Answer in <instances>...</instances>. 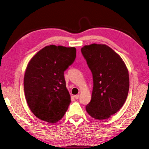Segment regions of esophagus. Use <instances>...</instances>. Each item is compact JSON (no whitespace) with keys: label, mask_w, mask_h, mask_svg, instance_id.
Instances as JSON below:
<instances>
[{"label":"esophagus","mask_w":149,"mask_h":149,"mask_svg":"<svg viewBox=\"0 0 149 149\" xmlns=\"http://www.w3.org/2000/svg\"><path fill=\"white\" fill-rule=\"evenodd\" d=\"M74 97L75 99H76V100H78V99L79 98V95H74Z\"/></svg>","instance_id":"obj_1"}]
</instances>
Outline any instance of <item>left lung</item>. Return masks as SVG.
<instances>
[{
  "mask_svg": "<svg viewBox=\"0 0 149 149\" xmlns=\"http://www.w3.org/2000/svg\"><path fill=\"white\" fill-rule=\"evenodd\" d=\"M81 52L93 80L91 100L86 111L95 119H107L122 108L127 98L128 69L122 58L104 44L85 45Z\"/></svg>",
  "mask_w": 149,
  "mask_h": 149,
  "instance_id": "1",
  "label": "left lung"
}]
</instances>
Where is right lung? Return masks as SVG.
<instances>
[{"label":"right lung","instance_id":"add662e5","mask_svg":"<svg viewBox=\"0 0 149 149\" xmlns=\"http://www.w3.org/2000/svg\"><path fill=\"white\" fill-rule=\"evenodd\" d=\"M76 58L75 47L51 45L37 52L27 64L24 77L26 100L39 119L56 123L70 103L64 72Z\"/></svg>","mask_w":149,"mask_h":149}]
</instances>
